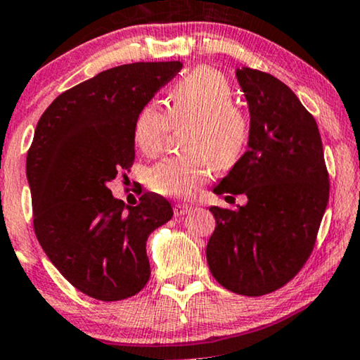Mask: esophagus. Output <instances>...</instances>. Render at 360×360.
<instances>
[{"label": "esophagus", "instance_id": "obj_1", "mask_svg": "<svg viewBox=\"0 0 360 360\" xmlns=\"http://www.w3.org/2000/svg\"><path fill=\"white\" fill-rule=\"evenodd\" d=\"M191 209H192V207L187 205V204H176V205H174V215H176V217L186 215V214H189Z\"/></svg>", "mask_w": 360, "mask_h": 360}]
</instances>
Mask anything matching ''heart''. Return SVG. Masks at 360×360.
Listing matches in <instances>:
<instances>
[{
  "instance_id": "1",
  "label": "heart",
  "mask_w": 360,
  "mask_h": 360,
  "mask_svg": "<svg viewBox=\"0 0 360 360\" xmlns=\"http://www.w3.org/2000/svg\"><path fill=\"white\" fill-rule=\"evenodd\" d=\"M192 122L186 148L192 153L171 156L150 171L148 186L161 195L187 197L209 179L212 168L229 166L246 141L248 122L233 105V91L220 72L199 67L171 89L168 114L158 103H148L136 115L135 143L146 156L158 155L171 124Z\"/></svg>"
}]
</instances>
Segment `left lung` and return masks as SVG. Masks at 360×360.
<instances>
[{
  "label": "left lung",
  "mask_w": 360,
  "mask_h": 360,
  "mask_svg": "<svg viewBox=\"0 0 360 360\" xmlns=\"http://www.w3.org/2000/svg\"><path fill=\"white\" fill-rule=\"evenodd\" d=\"M236 79L250 110L248 150L214 192L245 194L248 202L236 210L210 207L217 226L205 255L220 285L259 297L285 285L305 264L330 184L320 130L295 93L246 67L236 70Z\"/></svg>",
  "instance_id": "obj_1"
}]
</instances>
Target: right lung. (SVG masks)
<instances>
[{"label": "right lung", "mask_w": 360, "mask_h": 360, "mask_svg": "<svg viewBox=\"0 0 360 360\" xmlns=\"http://www.w3.org/2000/svg\"><path fill=\"white\" fill-rule=\"evenodd\" d=\"M181 68L105 70L60 94L35 127L26 161L35 235L60 274L96 300H124L145 287L146 240L173 217L163 195L145 192L131 207L108 186L135 160L136 115Z\"/></svg>", "instance_id": "right-lung-1"}]
</instances>
